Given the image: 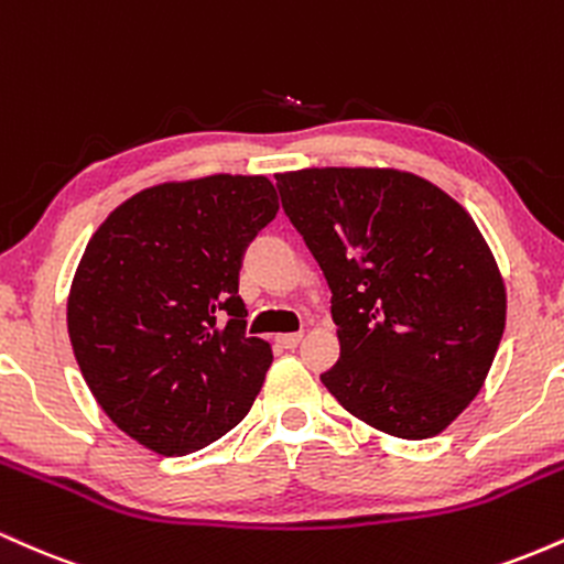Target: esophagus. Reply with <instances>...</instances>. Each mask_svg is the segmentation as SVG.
<instances>
[{
  "label": "esophagus",
  "instance_id": "34e87169",
  "mask_svg": "<svg viewBox=\"0 0 564 564\" xmlns=\"http://www.w3.org/2000/svg\"><path fill=\"white\" fill-rule=\"evenodd\" d=\"M275 341H278V347L294 349L302 341V334H278Z\"/></svg>",
  "mask_w": 564,
  "mask_h": 564
}]
</instances>
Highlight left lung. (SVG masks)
<instances>
[{
    "label": "left lung",
    "instance_id": "left-lung-1",
    "mask_svg": "<svg viewBox=\"0 0 564 564\" xmlns=\"http://www.w3.org/2000/svg\"><path fill=\"white\" fill-rule=\"evenodd\" d=\"M286 217L332 289L339 360L321 381L403 440L435 437L482 390L507 289L475 219L430 180L323 166L275 174Z\"/></svg>",
    "mask_w": 564,
    "mask_h": 564
}]
</instances>
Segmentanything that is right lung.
I'll return each mask as SVG.
<instances>
[{
	"mask_svg": "<svg viewBox=\"0 0 564 564\" xmlns=\"http://www.w3.org/2000/svg\"><path fill=\"white\" fill-rule=\"evenodd\" d=\"M275 215L268 177L209 174L134 193L89 238L70 347L97 405L153 453L215 443L260 394L273 349L246 336L238 270Z\"/></svg>",
	"mask_w": 564,
	"mask_h": 564,
	"instance_id": "1",
	"label": "right lung"
}]
</instances>
